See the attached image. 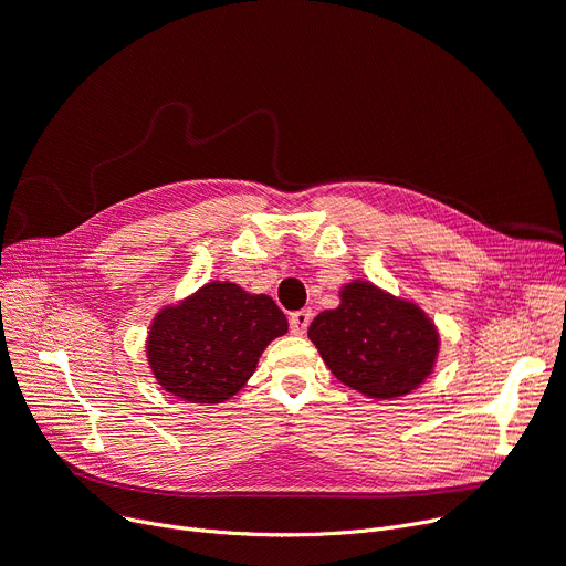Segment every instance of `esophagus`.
<instances>
[{
    "label": "esophagus",
    "instance_id": "34e87169",
    "mask_svg": "<svg viewBox=\"0 0 566 566\" xmlns=\"http://www.w3.org/2000/svg\"><path fill=\"white\" fill-rule=\"evenodd\" d=\"M311 317H313L311 311H297V313H292V315H290V332H292L294 336H304L306 329H308V325H311Z\"/></svg>",
    "mask_w": 566,
    "mask_h": 566
}]
</instances>
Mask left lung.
Here are the masks:
<instances>
[{
	"mask_svg": "<svg viewBox=\"0 0 566 566\" xmlns=\"http://www.w3.org/2000/svg\"><path fill=\"white\" fill-rule=\"evenodd\" d=\"M340 304L322 311L308 338L336 378L375 400L419 389L436 368L440 334L419 304L394 297L370 281H349Z\"/></svg>",
	"mask_w": 566,
	"mask_h": 566,
	"instance_id": "obj_1",
	"label": "left lung"
}]
</instances>
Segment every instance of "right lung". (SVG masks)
I'll use <instances>...</instances> for the list:
<instances>
[{"label":"right lung","mask_w":566,"mask_h":566,"mask_svg":"<svg viewBox=\"0 0 566 566\" xmlns=\"http://www.w3.org/2000/svg\"><path fill=\"white\" fill-rule=\"evenodd\" d=\"M285 332L272 297L211 281L154 315L145 353L160 389L217 406L251 380L264 347Z\"/></svg>","instance_id":"1"}]
</instances>
